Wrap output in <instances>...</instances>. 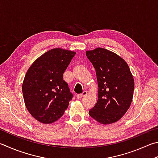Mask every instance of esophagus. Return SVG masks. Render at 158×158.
<instances>
[{
	"label": "esophagus",
	"instance_id": "1",
	"mask_svg": "<svg viewBox=\"0 0 158 158\" xmlns=\"http://www.w3.org/2000/svg\"><path fill=\"white\" fill-rule=\"evenodd\" d=\"M87 94V91H84L82 92V94H79L77 95V98H82V97H84L85 96H86V95Z\"/></svg>",
	"mask_w": 158,
	"mask_h": 158
}]
</instances>
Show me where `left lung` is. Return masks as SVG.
I'll list each match as a JSON object with an SVG mask.
<instances>
[{
    "label": "left lung",
    "instance_id": "obj_1",
    "mask_svg": "<svg viewBox=\"0 0 158 158\" xmlns=\"http://www.w3.org/2000/svg\"><path fill=\"white\" fill-rule=\"evenodd\" d=\"M86 55L96 69L98 84L97 103L89 114L101 124L115 123L132 102L134 80L129 67L123 58L106 49L87 51Z\"/></svg>",
    "mask_w": 158,
    "mask_h": 158
}]
</instances>
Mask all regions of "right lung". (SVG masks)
I'll return each mask as SVG.
<instances>
[{
	"label": "right lung",
	"mask_w": 158,
	"mask_h": 158,
	"mask_svg": "<svg viewBox=\"0 0 158 158\" xmlns=\"http://www.w3.org/2000/svg\"><path fill=\"white\" fill-rule=\"evenodd\" d=\"M76 52L56 48L38 58L29 67L23 83L27 109L38 121L54 123L63 115L73 94L63 73Z\"/></svg>",
	"instance_id": "add662e5"
}]
</instances>
